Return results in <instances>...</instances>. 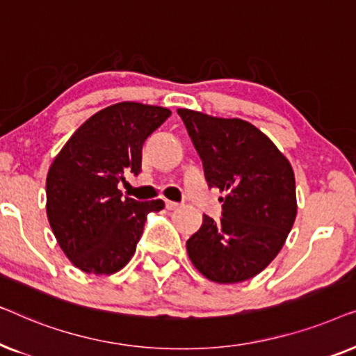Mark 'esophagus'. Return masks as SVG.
<instances>
[{
    "label": "esophagus",
    "instance_id": "esophagus-1",
    "mask_svg": "<svg viewBox=\"0 0 356 356\" xmlns=\"http://www.w3.org/2000/svg\"><path fill=\"white\" fill-rule=\"evenodd\" d=\"M165 206H167V209L168 211H173V209H178L179 206H181V204H178V202H173V201H165Z\"/></svg>",
    "mask_w": 356,
    "mask_h": 356
}]
</instances>
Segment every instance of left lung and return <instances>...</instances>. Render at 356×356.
Listing matches in <instances>:
<instances>
[{
  "label": "left lung",
  "mask_w": 356,
  "mask_h": 356,
  "mask_svg": "<svg viewBox=\"0 0 356 356\" xmlns=\"http://www.w3.org/2000/svg\"><path fill=\"white\" fill-rule=\"evenodd\" d=\"M220 197V222L209 216L186 241L193 266L216 284H238L266 269L293 227L295 173L289 159L250 121L178 108Z\"/></svg>",
  "instance_id": "1"
}]
</instances>
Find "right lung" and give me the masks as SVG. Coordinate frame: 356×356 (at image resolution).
<instances>
[{
    "instance_id": "1",
    "label": "right lung",
    "mask_w": 356,
    "mask_h": 356,
    "mask_svg": "<svg viewBox=\"0 0 356 356\" xmlns=\"http://www.w3.org/2000/svg\"><path fill=\"white\" fill-rule=\"evenodd\" d=\"M172 111L120 102L84 121L53 159L47 175V217L58 245L86 274L111 275L134 256L150 212L162 199L121 197L126 173L139 175L144 140Z\"/></svg>"
}]
</instances>
